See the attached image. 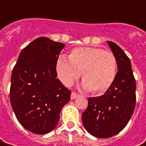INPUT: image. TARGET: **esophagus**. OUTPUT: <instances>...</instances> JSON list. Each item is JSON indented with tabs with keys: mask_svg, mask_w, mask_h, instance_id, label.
I'll return each instance as SVG.
<instances>
[{
	"mask_svg": "<svg viewBox=\"0 0 146 146\" xmlns=\"http://www.w3.org/2000/svg\"><path fill=\"white\" fill-rule=\"evenodd\" d=\"M79 97V95L77 94L76 93H75V92H72L71 93V95H70V98L72 99V100H74V99H76V98H77Z\"/></svg>",
	"mask_w": 146,
	"mask_h": 146,
	"instance_id": "obj_1",
	"label": "esophagus"
}]
</instances>
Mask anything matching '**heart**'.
Listing matches in <instances>:
<instances>
[{
	"instance_id": "heart-1",
	"label": "heart",
	"mask_w": 146,
	"mask_h": 146,
	"mask_svg": "<svg viewBox=\"0 0 146 146\" xmlns=\"http://www.w3.org/2000/svg\"><path fill=\"white\" fill-rule=\"evenodd\" d=\"M56 70L60 80L70 86L81 73L83 88L92 93H103L115 80L117 60L111 52L97 47L74 48L68 56L59 58Z\"/></svg>"
}]
</instances>
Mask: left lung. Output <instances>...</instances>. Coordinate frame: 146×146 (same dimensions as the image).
I'll return each mask as SVG.
<instances>
[{
  "label": "left lung",
  "mask_w": 146,
  "mask_h": 146,
  "mask_svg": "<svg viewBox=\"0 0 146 146\" xmlns=\"http://www.w3.org/2000/svg\"><path fill=\"white\" fill-rule=\"evenodd\" d=\"M107 44L117 60L115 80L105 94L88 98L87 109L82 114L84 128L98 138L111 137L121 132L136 106V80L130 59L115 43Z\"/></svg>",
  "instance_id": "left-lung-1"
}]
</instances>
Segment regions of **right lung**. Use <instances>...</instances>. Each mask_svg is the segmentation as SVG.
Here are the masks:
<instances>
[{"label": "right lung", "mask_w": 146, "mask_h": 146, "mask_svg": "<svg viewBox=\"0 0 146 146\" xmlns=\"http://www.w3.org/2000/svg\"><path fill=\"white\" fill-rule=\"evenodd\" d=\"M64 44L39 37L21 52L11 76L10 103L17 119L35 134L53 131L71 92L58 79L56 64Z\"/></svg>", "instance_id": "1"}]
</instances>
